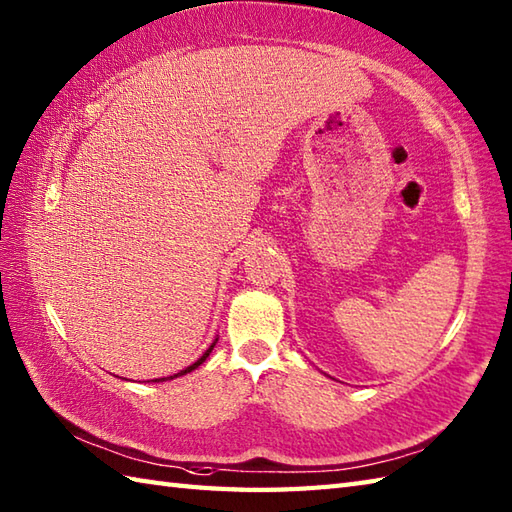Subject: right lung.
I'll return each mask as SVG.
<instances>
[{
	"label": "right lung",
	"instance_id": "obj_1",
	"mask_svg": "<svg viewBox=\"0 0 512 512\" xmlns=\"http://www.w3.org/2000/svg\"><path fill=\"white\" fill-rule=\"evenodd\" d=\"M215 343H217V339L211 343V347H209V350H206L200 358H198V361H195L193 365H189V367H184L182 369V372H178V374H173V376H167V378H156V383H162V380H173V378H178V376H184V374H189V372H193V369L195 367H200L204 361H206V358H209V354H211V350H213V347H215Z\"/></svg>",
	"mask_w": 512,
	"mask_h": 512
}]
</instances>
